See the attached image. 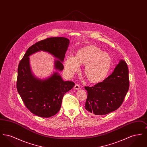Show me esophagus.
I'll return each instance as SVG.
<instances>
[{"mask_svg":"<svg viewBox=\"0 0 147 147\" xmlns=\"http://www.w3.org/2000/svg\"><path fill=\"white\" fill-rule=\"evenodd\" d=\"M74 89L75 90H79V89H80V85H78V84H76L75 86H74Z\"/></svg>","mask_w":147,"mask_h":147,"instance_id":"esophagus-1","label":"esophagus"}]
</instances>
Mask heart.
<instances>
[{"instance_id":"heart-1","label":"heart","mask_w":147,"mask_h":147,"mask_svg":"<svg viewBox=\"0 0 147 147\" xmlns=\"http://www.w3.org/2000/svg\"><path fill=\"white\" fill-rule=\"evenodd\" d=\"M79 65H85L84 74L89 82L96 84L103 81L111 65V58L107 53L95 46H88L79 49L76 57L67 58L65 68L67 73L73 76L79 69Z\"/></svg>"}]
</instances>
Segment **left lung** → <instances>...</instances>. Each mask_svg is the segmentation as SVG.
<instances>
[{
    "instance_id": "obj_1",
    "label": "left lung",
    "mask_w": 147,
    "mask_h": 147,
    "mask_svg": "<svg viewBox=\"0 0 147 147\" xmlns=\"http://www.w3.org/2000/svg\"><path fill=\"white\" fill-rule=\"evenodd\" d=\"M128 68L121 59L112 74L94 86H85L87 99L85 109L95 115H105L119 109L129 89Z\"/></svg>"
}]
</instances>
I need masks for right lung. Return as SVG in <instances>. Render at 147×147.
<instances>
[{
	"instance_id": "1",
	"label": "right lung",
	"mask_w": 147,
	"mask_h": 147,
	"mask_svg": "<svg viewBox=\"0 0 147 147\" xmlns=\"http://www.w3.org/2000/svg\"><path fill=\"white\" fill-rule=\"evenodd\" d=\"M69 45V40L65 37L47 38L28 48L19 63L18 92L28 110L35 115L45 118L55 115L61 109L64 95L75 85L74 82L64 81L57 72L64 69L62 62ZM41 50L49 53L57 59L54 63L56 71L42 80L32 73L29 58Z\"/></svg>"
}]
</instances>
